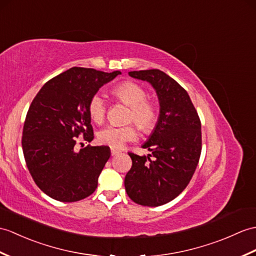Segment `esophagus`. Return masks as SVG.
<instances>
[{
  "label": "esophagus",
  "instance_id": "obj_1",
  "mask_svg": "<svg viewBox=\"0 0 256 256\" xmlns=\"http://www.w3.org/2000/svg\"><path fill=\"white\" fill-rule=\"evenodd\" d=\"M121 152L118 150H114V148H111V155L112 156H116V155H118V154H120Z\"/></svg>",
  "mask_w": 256,
  "mask_h": 256
}]
</instances>
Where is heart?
<instances>
[{"label":"heart","instance_id":"heart-1","mask_svg":"<svg viewBox=\"0 0 256 256\" xmlns=\"http://www.w3.org/2000/svg\"><path fill=\"white\" fill-rule=\"evenodd\" d=\"M112 94L130 106L128 121H134L142 132L150 133L156 126L158 121L157 106L150 100H147V94L144 88L132 82H122L116 86ZM106 104L104 97L99 94H94L88 104V114L94 123H101L106 116ZM138 138V130L134 126H106L97 134V140L101 145L111 148H120L126 142Z\"/></svg>","mask_w":256,"mask_h":256}]
</instances>
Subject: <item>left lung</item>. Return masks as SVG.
<instances>
[{"mask_svg": "<svg viewBox=\"0 0 256 256\" xmlns=\"http://www.w3.org/2000/svg\"><path fill=\"white\" fill-rule=\"evenodd\" d=\"M128 75L150 82L160 110L155 128L142 146L152 154L128 152L132 168L124 186L136 204L156 207L174 200L191 181L202 150L200 121L186 89L162 70H133Z\"/></svg>", "mask_w": 256, "mask_h": 256, "instance_id": "left-lung-1", "label": "left lung"}]
</instances>
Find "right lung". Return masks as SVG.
Returning a JSON list of instances; mask_svg holds the SVG:
<instances>
[{"label":"right lung","instance_id":"add662e5","mask_svg":"<svg viewBox=\"0 0 256 256\" xmlns=\"http://www.w3.org/2000/svg\"><path fill=\"white\" fill-rule=\"evenodd\" d=\"M120 74L72 68L46 82L29 106L22 130L24 157L34 183L53 200L77 202L97 188L110 148L88 145L77 152L75 138L94 140L89 101Z\"/></svg>","mask_w":256,"mask_h":256}]
</instances>
